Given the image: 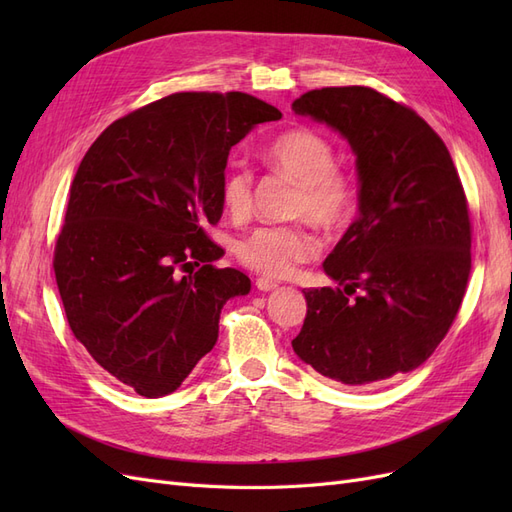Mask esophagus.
I'll return each mask as SVG.
<instances>
[{"mask_svg":"<svg viewBox=\"0 0 512 512\" xmlns=\"http://www.w3.org/2000/svg\"><path fill=\"white\" fill-rule=\"evenodd\" d=\"M256 288H258L260 292H269V290L277 288V282H275V280H269V277H258V280H256Z\"/></svg>","mask_w":512,"mask_h":512,"instance_id":"34e87169","label":"esophagus"}]
</instances>
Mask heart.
<instances>
[{"label": "heart", "mask_w": 512, "mask_h": 512, "mask_svg": "<svg viewBox=\"0 0 512 512\" xmlns=\"http://www.w3.org/2000/svg\"><path fill=\"white\" fill-rule=\"evenodd\" d=\"M262 160L275 173L297 181L290 213L294 218L333 228L342 224L354 205L350 177L335 166V147L327 136L309 128H292L262 149ZM220 198L232 218H245L254 205V177L243 166H232L220 185ZM318 254V241L305 224L260 226L237 245L243 267L267 277H288Z\"/></svg>", "instance_id": "heart-1"}]
</instances>
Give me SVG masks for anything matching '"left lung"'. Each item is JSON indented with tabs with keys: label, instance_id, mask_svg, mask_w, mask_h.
<instances>
[{
	"label": "left lung",
	"instance_id": "8db88e82",
	"mask_svg": "<svg viewBox=\"0 0 512 512\" xmlns=\"http://www.w3.org/2000/svg\"><path fill=\"white\" fill-rule=\"evenodd\" d=\"M356 153V220L324 260L337 288H307L292 339L318 374L365 386L423 365L459 312L472 267L466 192L442 138L371 87H322L292 102Z\"/></svg>",
	"mask_w": 512,
	"mask_h": 512
}]
</instances>
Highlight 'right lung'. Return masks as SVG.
<instances>
[{
	"label": "right lung",
	"mask_w": 512,
	"mask_h": 512,
	"mask_svg": "<svg viewBox=\"0 0 512 512\" xmlns=\"http://www.w3.org/2000/svg\"><path fill=\"white\" fill-rule=\"evenodd\" d=\"M275 106L241 91H181L113 121L70 185L53 269L74 337L143 397L177 391L218 342L250 277L213 262L230 149Z\"/></svg>",
	"instance_id": "obj_1"
}]
</instances>
